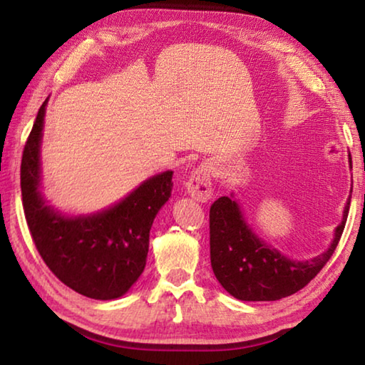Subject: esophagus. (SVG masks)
Instances as JSON below:
<instances>
[{
	"label": "esophagus",
	"mask_w": 365,
	"mask_h": 365,
	"mask_svg": "<svg viewBox=\"0 0 365 365\" xmlns=\"http://www.w3.org/2000/svg\"><path fill=\"white\" fill-rule=\"evenodd\" d=\"M188 195L200 202H206L212 196V174L209 165H200L185 183Z\"/></svg>",
	"instance_id": "esophagus-1"
}]
</instances>
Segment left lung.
Here are the masks:
<instances>
[{
  "instance_id": "1",
  "label": "left lung",
  "mask_w": 365,
  "mask_h": 365,
  "mask_svg": "<svg viewBox=\"0 0 365 365\" xmlns=\"http://www.w3.org/2000/svg\"><path fill=\"white\" fill-rule=\"evenodd\" d=\"M349 202L351 196L330 248L309 261H294L251 232L237 201L228 196L219 197L209 211V245L215 279L242 301H277L294 294L322 270L335 252L348 219Z\"/></svg>"
}]
</instances>
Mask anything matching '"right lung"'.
Wrapping results in <instances>:
<instances>
[{"mask_svg": "<svg viewBox=\"0 0 365 365\" xmlns=\"http://www.w3.org/2000/svg\"><path fill=\"white\" fill-rule=\"evenodd\" d=\"M48 100L34 122L21 164L26 220L48 269L73 292L93 299L125 294L146 265L153 220L170 197L172 174L148 178L106 211L67 217L40 193V143Z\"/></svg>", "mask_w": 365, "mask_h": 365, "instance_id": "1", "label": "right lung"}]
</instances>
